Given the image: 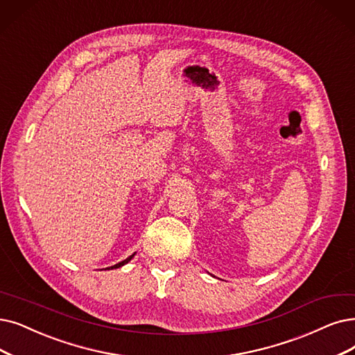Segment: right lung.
I'll use <instances>...</instances> for the list:
<instances>
[{
	"mask_svg": "<svg viewBox=\"0 0 355 355\" xmlns=\"http://www.w3.org/2000/svg\"><path fill=\"white\" fill-rule=\"evenodd\" d=\"M134 258V254H131L130 258H126L125 261H122V262H119V263H116V265H113V266H110V268H107V269H113V268H119V266H122V265H125V263H128L131 259Z\"/></svg>",
	"mask_w": 355,
	"mask_h": 355,
	"instance_id": "right-lung-1",
	"label": "right lung"
}]
</instances>
